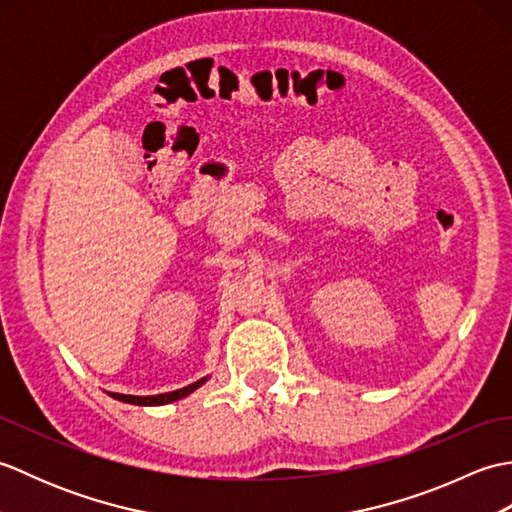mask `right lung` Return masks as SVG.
Here are the masks:
<instances>
[{
	"label": "right lung",
	"instance_id": "obj_1",
	"mask_svg": "<svg viewBox=\"0 0 512 512\" xmlns=\"http://www.w3.org/2000/svg\"><path fill=\"white\" fill-rule=\"evenodd\" d=\"M206 383V378L195 380V383L176 389V391H167V394H158V396H127V394H110L112 398L121 400V402H129V405H140V407H156V405H169L173 400H180L184 396L193 394L195 389L202 387Z\"/></svg>",
	"mask_w": 512,
	"mask_h": 512
}]
</instances>
